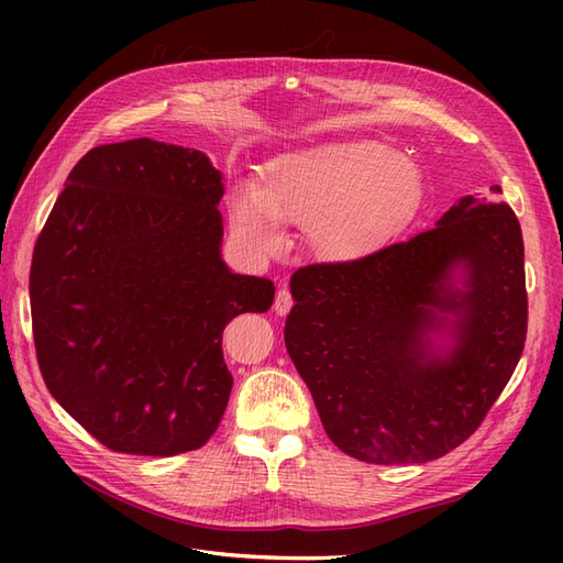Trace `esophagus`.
<instances>
[{
	"instance_id": "obj_1",
	"label": "esophagus",
	"mask_w": 563,
	"mask_h": 563,
	"mask_svg": "<svg viewBox=\"0 0 563 563\" xmlns=\"http://www.w3.org/2000/svg\"><path fill=\"white\" fill-rule=\"evenodd\" d=\"M291 308H294L291 291H288V288H282V291H279L277 298H275V312H277V314H286Z\"/></svg>"
}]
</instances>
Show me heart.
Listing matches in <instances>:
<instances>
[{"label": "heart", "mask_w": 563, "mask_h": 563, "mask_svg": "<svg viewBox=\"0 0 563 563\" xmlns=\"http://www.w3.org/2000/svg\"><path fill=\"white\" fill-rule=\"evenodd\" d=\"M420 168L373 141H335L269 159L253 190L234 192V232L261 251L282 244L279 223L305 225L323 261L347 263L383 246L413 216Z\"/></svg>", "instance_id": "obj_1"}]
</instances>
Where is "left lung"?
<instances>
[{
	"label": "left lung",
	"mask_w": 563,
	"mask_h": 563,
	"mask_svg": "<svg viewBox=\"0 0 563 563\" xmlns=\"http://www.w3.org/2000/svg\"><path fill=\"white\" fill-rule=\"evenodd\" d=\"M490 192L460 197L413 240L291 277L284 343L343 453L437 460L512 378L528 321L523 240L500 187Z\"/></svg>",
	"instance_id": "obj_1"
}]
</instances>
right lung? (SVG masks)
Returning <instances> with one entry per match:
<instances>
[{
  "mask_svg": "<svg viewBox=\"0 0 563 563\" xmlns=\"http://www.w3.org/2000/svg\"><path fill=\"white\" fill-rule=\"evenodd\" d=\"M223 192L201 150L133 139L89 150L46 218L30 267L40 371L112 451L207 444L232 389L223 329L275 300L220 255Z\"/></svg>",
  "mask_w": 563,
  "mask_h": 563,
  "instance_id": "add662e5",
  "label": "right lung"
}]
</instances>
